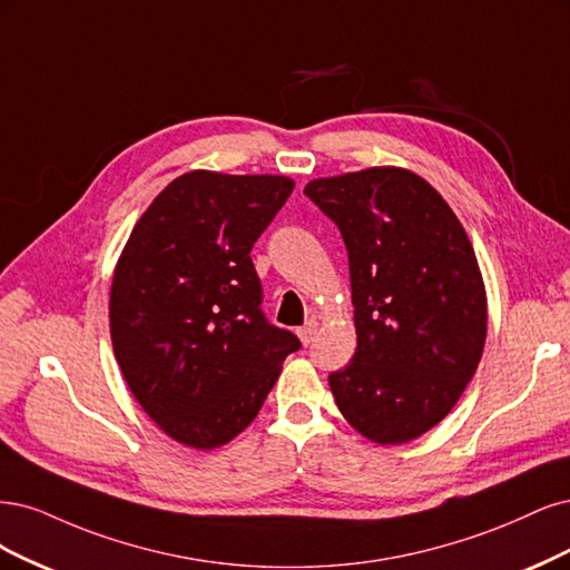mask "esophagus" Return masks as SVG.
I'll return each instance as SVG.
<instances>
[{"label": "esophagus", "instance_id": "obj_1", "mask_svg": "<svg viewBox=\"0 0 570 570\" xmlns=\"http://www.w3.org/2000/svg\"><path fill=\"white\" fill-rule=\"evenodd\" d=\"M317 328H320V320H317V317H309V320L298 328V336H301V341L307 345L312 338H315Z\"/></svg>", "mask_w": 570, "mask_h": 570}]
</instances>
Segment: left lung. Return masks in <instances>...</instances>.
Segmentation results:
<instances>
[{"label":"left lung","mask_w":570,"mask_h":570,"mask_svg":"<svg viewBox=\"0 0 570 570\" xmlns=\"http://www.w3.org/2000/svg\"><path fill=\"white\" fill-rule=\"evenodd\" d=\"M305 196L341 229L351 263L357 351L328 374L347 424L379 445L448 416L481 362L488 298L452 208L405 168L312 179Z\"/></svg>","instance_id":"left-lung-1"}]
</instances>
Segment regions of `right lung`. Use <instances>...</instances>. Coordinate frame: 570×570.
<instances>
[{
	"label": "right lung",
	"instance_id": "obj_1",
	"mask_svg": "<svg viewBox=\"0 0 570 570\" xmlns=\"http://www.w3.org/2000/svg\"><path fill=\"white\" fill-rule=\"evenodd\" d=\"M284 175L191 170L137 219L108 317L132 395L181 445L215 450L258 416L301 341L265 320L250 248L286 204Z\"/></svg>",
	"mask_w": 570,
	"mask_h": 570
}]
</instances>
